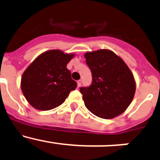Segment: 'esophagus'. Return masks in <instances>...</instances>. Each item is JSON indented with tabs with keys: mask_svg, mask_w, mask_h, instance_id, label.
Listing matches in <instances>:
<instances>
[{
	"mask_svg": "<svg viewBox=\"0 0 160 160\" xmlns=\"http://www.w3.org/2000/svg\"><path fill=\"white\" fill-rule=\"evenodd\" d=\"M81 83H82V80H77V87H78V88H80V87L81 86Z\"/></svg>",
	"mask_w": 160,
	"mask_h": 160,
	"instance_id": "esophagus-1",
	"label": "esophagus"
}]
</instances>
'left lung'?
<instances>
[{
    "label": "left lung",
    "instance_id": "8db88e82",
    "mask_svg": "<svg viewBox=\"0 0 160 160\" xmlns=\"http://www.w3.org/2000/svg\"><path fill=\"white\" fill-rule=\"evenodd\" d=\"M84 57L93 77L90 87L80 89L86 108L101 118L120 115L135 95L136 87L132 71L111 50L88 52Z\"/></svg>",
    "mask_w": 160,
    "mask_h": 160
}]
</instances>
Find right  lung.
Instances as JSON below:
<instances>
[{
	"label": "right lung",
	"mask_w": 160,
	"mask_h": 160,
	"mask_svg": "<svg viewBox=\"0 0 160 160\" xmlns=\"http://www.w3.org/2000/svg\"><path fill=\"white\" fill-rule=\"evenodd\" d=\"M74 54L52 49L42 53L25 70L21 88L28 102L35 108L48 111L65 101L77 82L67 68Z\"/></svg>",
	"instance_id": "obj_1"
}]
</instances>
